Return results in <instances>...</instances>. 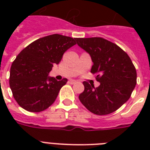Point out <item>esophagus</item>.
Masks as SVG:
<instances>
[{
	"label": "esophagus",
	"instance_id": "1",
	"mask_svg": "<svg viewBox=\"0 0 150 150\" xmlns=\"http://www.w3.org/2000/svg\"><path fill=\"white\" fill-rule=\"evenodd\" d=\"M68 82H69V83H71V84H75V83H76V81L74 79H70Z\"/></svg>",
	"mask_w": 150,
	"mask_h": 150
}]
</instances>
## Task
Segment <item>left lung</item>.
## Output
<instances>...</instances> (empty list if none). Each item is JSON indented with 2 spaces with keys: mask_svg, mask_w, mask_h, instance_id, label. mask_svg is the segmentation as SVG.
Returning a JSON list of instances; mask_svg holds the SVG:
<instances>
[{
  "mask_svg": "<svg viewBox=\"0 0 150 150\" xmlns=\"http://www.w3.org/2000/svg\"><path fill=\"white\" fill-rule=\"evenodd\" d=\"M77 44L91 56V73L100 83L97 88L83 82L85 89L79 100L93 114L107 115L116 111L130 98L137 73L127 53L101 37L75 38Z\"/></svg>",
  "mask_w": 150,
  "mask_h": 150,
  "instance_id": "1",
  "label": "left lung"
}]
</instances>
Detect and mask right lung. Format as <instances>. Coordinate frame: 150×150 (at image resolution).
Returning <instances> with one entry per match:
<instances>
[{"label":"right lung","instance_id":"obj_1","mask_svg":"<svg viewBox=\"0 0 150 150\" xmlns=\"http://www.w3.org/2000/svg\"><path fill=\"white\" fill-rule=\"evenodd\" d=\"M75 44V38L53 34L36 40L18 54L11 67L9 85L20 107L37 113L54 103L68 79L57 81L48 74Z\"/></svg>","mask_w":150,"mask_h":150}]
</instances>
